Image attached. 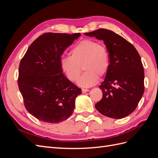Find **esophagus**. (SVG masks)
I'll list each match as a JSON object with an SVG mask.
<instances>
[{
  "instance_id": "obj_1",
  "label": "esophagus",
  "mask_w": 158,
  "mask_h": 158,
  "mask_svg": "<svg viewBox=\"0 0 158 158\" xmlns=\"http://www.w3.org/2000/svg\"><path fill=\"white\" fill-rule=\"evenodd\" d=\"M82 93L88 92H89V89H82Z\"/></svg>"
}]
</instances>
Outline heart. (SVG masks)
<instances>
[{"label": "heart", "mask_w": 158, "mask_h": 158, "mask_svg": "<svg viewBox=\"0 0 158 158\" xmlns=\"http://www.w3.org/2000/svg\"><path fill=\"white\" fill-rule=\"evenodd\" d=\"M62 71L71 82H76L83 66L86 71L77 84L79 86L89 88L96 84L99 75L103 76L108 72L110 60L106 47L96 41L85 40L76 44L71 51V56L62 57Z\"/></svg>", "instance_id": "b5f03b06"}]
</instances>
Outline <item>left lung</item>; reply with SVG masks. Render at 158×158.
I'll return each instance as SVG.
<instances>
[{
	"label": "left lung",
	"instance_id": "1",
	"mask_svg": "<svg viewBox=\"0 0 158 158\" xmlns=\"http://www.w3.org/2000/svg\"><path fill=\"white\" fill-rule=\"evenodd\" d=\"M84 34L103 40L109 55V68L99 86L103 97L95 108L110 118L126 117L136 109L144 92V72L139 54L131 43L113 31L98 29Z\"/></svg>",
	"mask_w": 158,
	"mask_h": 158
}]
</instances>
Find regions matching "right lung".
I'll use <instances>...</instances> for the list:
<instances>
[{"instance_id": "obj_1", "label": "right lung", "mask_w": 158, "mask_h": 158, "mask_svg": "<svg viewBox=\"0 0 158 158\" xmlns=\"http://www.w3.org/2000/svg\"><path fill=\"white\" fill-rule=\"evenodd\" d=\"M81 35L46 33L33 41L19 66L18 84L27 111L38 120L59 123L73 113L81 89L63 74L60 56Z\"/></svg>"}]
</instances>
